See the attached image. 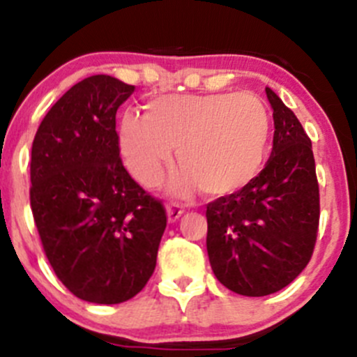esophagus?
<instances>
[{
    "label": "esophagus",
    "instance_id": "34e87169",
    "mask_svg": "<svg viewBox=\"0 0 357 357\" xmlns=\"http://www.w3.org/2000/svg\"><path fill=\"white\" fill-rule=\"evenodd\" d=\"M183 212H185V207H183L181 204H178V202H171V204L167 205V218L171 222L179 219V215H181Z\"/></svg>",
    "mask_w": 357,
    "mask_h": 357
}]
</instances>
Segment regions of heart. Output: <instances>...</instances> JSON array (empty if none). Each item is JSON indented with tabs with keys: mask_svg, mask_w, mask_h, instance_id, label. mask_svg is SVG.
<instances>
[{
	"mask_svg": "<svg viewBox=\"0 0 357 357\" xmlns=\"http://www.w3.org/2000/svg\"><path fill=\"white\" fill-rule=\"evenodd\" d=\"M269 132V112L250 93L164 95L146 103L145 115H124L119 146L129 172L143 186L160 181L178 146L185 172L172 188L185 193L199 185L207 195L221 197L257 176Z\"/></svg>",
	"mask_w": 357,
	"mask_h": 357,
	"instance_id": "heart-1",
	"label": "heart"
}]
</instances>
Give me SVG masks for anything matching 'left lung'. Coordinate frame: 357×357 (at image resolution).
Here are the masks:
<instances>
[{"mask_svg":"<svg viewBox=\"0 0 357 357\" xmlns=\"http://www.w3.org/2000/svg\"><path fill=\"white\" fill-rule=\"evenodd\" d=\"M266 95L275 119L271 157L242 190L208 202L205 211L212 271L247 297L290 285L311 261L319 226L311 139L273 89Z\"/></svg>","mask_w":357,"mask_h":357,"instance_id":"8db88e82","label":"left lung"}]
</instances>
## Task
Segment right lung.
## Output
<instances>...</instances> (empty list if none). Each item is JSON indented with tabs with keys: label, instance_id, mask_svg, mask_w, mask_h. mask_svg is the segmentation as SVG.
<instances>
[{
	"label": "right lung",
	"instance_id": "obj_1",
	"mask_svg": "<svg viewBox=\"0 0 357 357\" xmlns=\"http://www.w3.org/2000/svg\"><path fill=\"white\" fill-rule=\"evenodd\" d=\"M135 86L91 75L39 124L31 152V208L43 250L70 294L121 304L143 290L167 226L165 207L126 171L117 109Z\"/></svg>",
	"mask_w": 357,
	"mask_h": 357
}]
</instances>
